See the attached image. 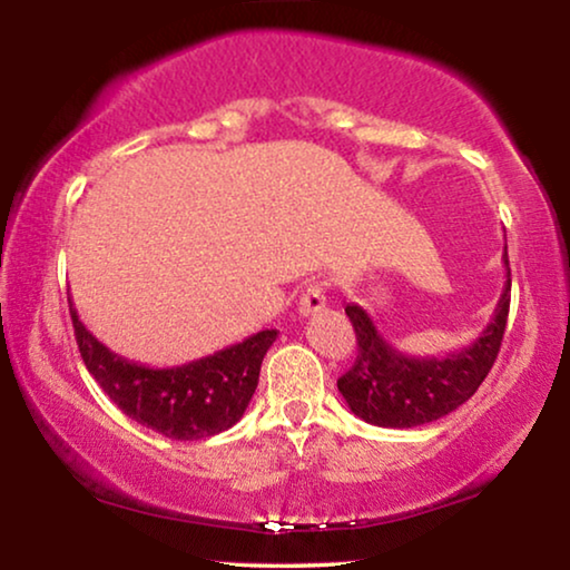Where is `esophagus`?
I'll return each instance as SVG.
<instances>
[{
  "label": "esophagus",
  "instance_id": "obj_1",
  "mask_svg": "<svg viewBox=\"0 0 570 570\" xmlns=\"http://www.w3.org/2000/svg\"><path fill=\"white\" fill-rule=\"evenodd\" d=\"M326 306V287L322 283H314L308 285L306 291L301 295V303H298V311L301 316H311V314H318Z\"/></svg>",
  "mask_w": 570,
  "mask_h": 570
}]
</instances>
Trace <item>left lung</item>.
Listing matches in <instances>:
<instances>
[{
	"label": "left lung",
	"instance_id": "obj_1",
	"mask_svg": "<svg viewBox=\"0 0 570 570\" xmlns=\"http://www.w3.org/2000/svg\"><path fill=\"white\" fill-rule=\"evenodd\" d=\"M505 285L493 318L472 345L443 357H412L389 345L373 318L357 303H347L357 355L353 368L340 376L337 389L347 407L379 428H415L433 423L478 392L501 350L511 306L509 254L503 252Z\"/></svg>",
	"mask_w": 570,
	"mask_h": 570
}]
</instances>
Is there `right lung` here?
<instances>
[{"label": "right lung", "instance_id": "add662e5", "mask_svg": "<svg viewBox=\"0 0 570 570\" xmlns=\"http://www.w3.org/2000/svg\"><path fill=\"white\" fill-rule=\"evenodd\" d=\"M69 316L85 365L116 407L176 441L209 439L236 425L259 384L264 355L277 340V330H262L199 361L150 368L111 353L92 337L72 301Z\"/></svg>", "mask_w": 570, "mask_h": 570}]
</instances>
